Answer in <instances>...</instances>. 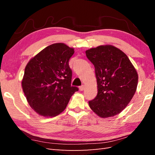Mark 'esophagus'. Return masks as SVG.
<instances>
[{"mask_svg": "<svg viewBox=\"0 0 155 155\" xmlns=\"http://www.w3.org/2000/svg\"><path fill=\"white\" fill-rule=\"evenodd\" d=\"M79 89L81 91H83L84 90V85H81V86L79 87Z\"/></svg>", "mask_w": 155, "mask_h": 155, "instance_id": "esophagus-1", "label": "esophagus"}]
</instances>
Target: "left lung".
Masks as SVG:
<instances>
[{
    "mask_svg": "<svg viewBox=\"0 0 155 155\" xmlns=\"http://www.w3.org/2000/svg\"><path fill=\"white\" fill-rule=\"evenodd\" d=\"M95 68L98 93L88 101L89 107L102 118L119 114L135 93L138 74L129 58L120 49L102 45L86 51Z\"/></svg>",
    "mask_w": 155,
    "mask_h": 155,
    "instance_id": "obj_1",
    "label": "left lung"
}]
</instances>
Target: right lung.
Here are the masks:
<instances>
[{
    "label": "right lung",
    "mask_w": 155,
    "mask_h": 155,
    "mask_svg": "<svg viewBox=\"0 0 155 155\" xmlns=\"http://www.w3.org/2000/svg\"><path fill=\"white\" fill-rule=\"evenodd\" d=\"M73 48L63 43L48 46L31 59L25 69L22 87L28 104L42 117L57 116L67 107L77 87L71 86L69 59Z\"/></svg>",
    "instance_id": "right-lung-1"
}]
</instances>
